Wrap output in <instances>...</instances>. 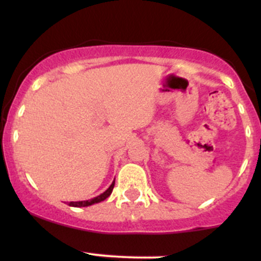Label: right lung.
<instances>
[{
    "instance_id": "1",
    "label": "right lung",
    "mask_w": 261,
    "mask_h": 261,
    "mask_svg": "<svg viewBox=\"0 0 261 261\" xmlns=\"http://www.w3.org/2000/svg\"><path fill=\"white\" fill-rule=\"evenodd\" d=\"M115 187V180L112 181L111 186L109 187V188L106 189V191L103 192V193H101L99 196L94 197V198L92 199H88V201H80V202H69V206L72 207H88L91 206V204H94V203H99V202L105 201L106 198H109L110 194L112 193V189H114Z\"/></svg>"
}]
</instances>
